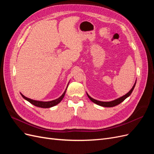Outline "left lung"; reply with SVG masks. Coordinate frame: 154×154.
I'll return each instance as SVG.
<instances>
[{
	"mask_svg": "<svg viewBox=\"0 0 154 154\" xmlns=\"http://www.w3.org/2000/svg\"><path fill=\"white\" fill-rule=\"evenodd\" d=\"M136 82H135L134 86L131 88V90H130L128 93H127L125 95L119 97V98H118V99L114 100L113 101H98V100H96L95 99H93L92 97H91L89 95L87 94V96L88 97V98H89L93 102V103H94L100 106H104V107H112V106H116V105L120 104L122 102H123L126 98H127V97H128L130 94H131V93L132 92L135 86H136Z\"/></svg>",
	"mask_w": 154,
	"mask_h": 154,
	"instance_id": "1",
	"label": "left lung"
}]
</instances>
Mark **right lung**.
I'll return each instance as SVG.
<instances>
[{
	"label": "right lung",
	"mask_w": 154,
	"mask_h": 154,
	"mask_svg": "<svg viewBox=\"0 0 154 154\" xmlns=\"http://www.w3.org/2000/svg\"><path fill=\"white\" fill-rule=\"evenodd\" d=\"M68 85H69V83H68ZM67 87H68V85L67 86V88H66V91H64V92L63 93L62 95L61 96L59 97L58 98L54 100L49 101H41L33 100H31L30 98H28V97L24 96L22 94H21V93H20V94L22 95V96L24 97V98L26 100H27V101H29V103H31V104H32V105L36 106L41 107V108H50V107H52V106H54L55 105H57V104H58L60 102L63 100L65 94H66V91H67Z\"/></svg>",
	"instance_id": "obj_1"
}]
</instances>
